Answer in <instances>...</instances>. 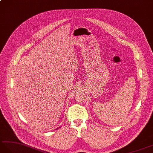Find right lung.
<instances>
[{
  "label": "right lung",
  "mask_w": 153,
  "mask_h": 153,
  "mask_svg": "<svg viewBox=\"0 0 153 153\" xmlns=\"http://www.w3.org/2000/svg\"><path fill=\"white\" fill-rule=\"evenodd\" d=\"M56 129H58V128H56Z\"/></svg>",
  "instance_id": "add662e5"
}]
</instances>
